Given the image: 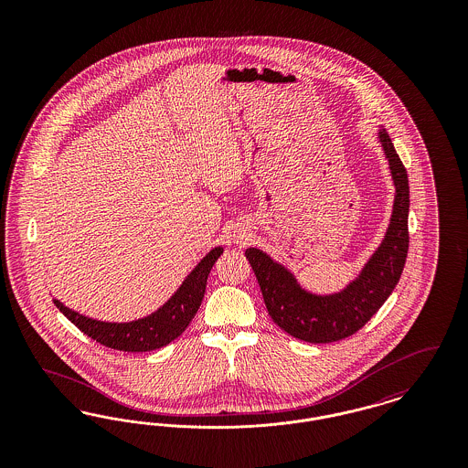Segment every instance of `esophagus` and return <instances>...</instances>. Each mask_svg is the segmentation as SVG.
<instances>
[{"instance_id":"esophagus-1","label":"esophagus","mask_w":468,"mask_h":468,"mask_svg":"<svg viewBox=\"0 0 468 468\" xmlns=\"http://www.w3.org/2000/svg\"><path fill=\"white\" fill-rule=\"evenodd\" d=\"M245 239V231L244 229H237V231H233V240L235 242H242Z\"/></svg>"}]
</instances>
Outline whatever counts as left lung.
<instances>
[{
    "instance_id": "8db88e82",
    "label": "left lung",
    "mask_w": 468,
    "mask_h": 468,
    "mask_svg": "<svg viewBox=\"0 0 468 468\" xmlns=\"http://www.w3.org/2000/svg\"><path fill=\"white\" fill-rule=\"evenodd\" d=\"M395 184V201L382 242L346 288L315 294L302 288L288 268L258 247H249V260L263 292L268 314L294 338L328 344L356 334L382 307L400 281L409 250V178L388 132L378 133Z\"/></svg>"
}]
</instances>
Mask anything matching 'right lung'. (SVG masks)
Here are the masks:
<instances>
[{"label":"right lung","instance_id":"right-lung-1","mask_svg":"<svg viewBox=\"0 0 468 468\" xmlns=\"http://www.w3.org/2000/svg\"><path fill=\"white\" fill-rule=\"evenodd\" d=\"M221 254L223 247H214L200 263L193 268V271L184 279L180 288L163 307L136 321L105 323L71 311L59 300H54V305L63 312L80 332L100 342L101 346L124 353L154 351L176 340L178 335L189 326L191 319L200 309L208 273Z\"/></svg>","mask_w":468,"mask_h":468}]
</instances>
